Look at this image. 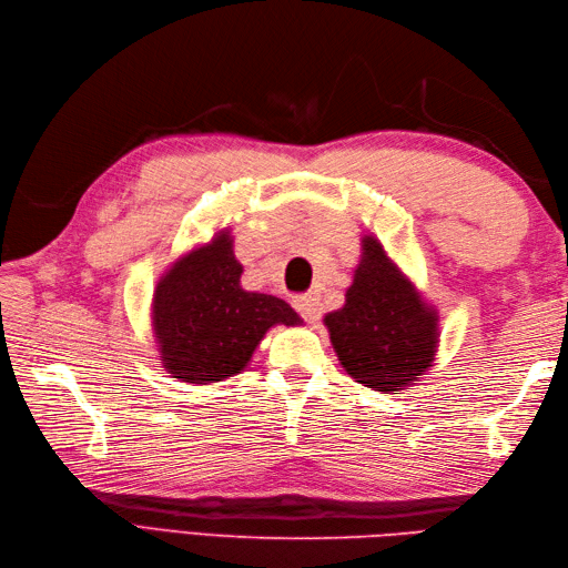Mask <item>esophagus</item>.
<instances>
[{
    "instance_id": "esophagus-1",
    "label": "esophagus",
    "mask_w": 568,
    "mask_h": 568,
    "mask_svg": "<svg viewBox=\"0 0 568 568\" xmlns=\"http://www.w3.org/2000/svg\"><path fill=\"white\" fill-rule=\"evenodd\" d=\"M295 310H297L300 315H303V320L310 322V324H315V322L322 317V303H320V297H315V295L297 297V300H295Z\"/></svg>"
}]
</instances>
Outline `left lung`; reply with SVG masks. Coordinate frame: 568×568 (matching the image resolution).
Wrapping results in <instances>:
<instances>
[{"label": "left lung", "mask_w": 568, "mask_h": 568, "mask_svg": "<svg viewBox=\"0 0 568 568\" xmlns=\"http://www.w3.org/2000/svg\"><path fill=\"white\" fill-rule=\"evenodd\" d=\"M437 312L373 236L361 241L344 307L324 317L344 371L381 393L405 390L425 376L437 352Z\"/></svg>", "instance_id": "left-lung-1"}]
</instances>
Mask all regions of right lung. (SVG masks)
Returning a JSON list of instances; mask_svg holds the SVG:
<instances>
[{"label": "right lung", "instance_id": "add662e5", "mask_svg": "<svg viewBox=\"0 0 568 568\" xmlns=\"http://www.w3.org/2000/svg\"><path fill=\"white\" fill-rule=\"evenodd\" d=\"M241 273L226 229L163 273L153 293V334L173 378L207 385L236 376L265 332L303 322L285 300L244 291Z\"/></svg>", "mask_w": 568, "mask_h": 568}]
</instances>
